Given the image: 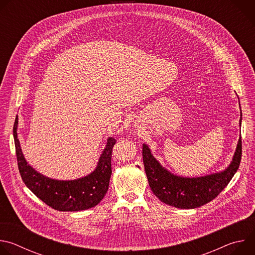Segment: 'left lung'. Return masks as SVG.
Segmentation results:
<instances>
[{"label": "left lung", "mask_w": 255, "mask_h": 255, "mask_svg": "<svg viewBox=\"0 0 255 255\" xmlns=\"http://www.w3.org/2000/svg\"><path fill=\"white\" fill-rule=\"evenodd\" d=\"M239 124L241 126L242 113ZM242 155L241 137L238 140L233 159L229 166L220 172L198 177H183L165 169L151 154L146 144L142 146L145 172L153 194L163 203L179 208L195 209L214 200L229 184L237 171Z\"/></svg>", "instance_id": "8db88e82"}]
</instances>
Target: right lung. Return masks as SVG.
Segmentation results:
<instances>
[{"label":"right lung","mask_w":255,"mask_h":255,"mask_svg":"<svg viewBox=\"0 0 255 255\" xmlns=\"http://www.w3.org/2000/svg\"><path fill=\"white\" fill-rule=\"evenodd\" d=\"M18 116L13 135L18 168L26 187L46 205L57 211L76 212L97 206L107 194L112 174L111 157L116 139L109 137L97 167L90 174L72 180H58L44 176L26 161L17 135Z\"/></svg>","instance_id":"add662e5"}]
</instances>
